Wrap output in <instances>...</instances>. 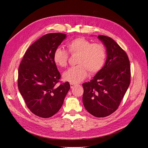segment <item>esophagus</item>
Segmentation results:
<instances>
[{"label":"esophagus","mask_w":148,"mask_h":148,"mask_svg":"<svg viewBox=\"0 0 148 148\" xmlns=\"http://www.w3.org/2000/svg\"><path fill=\"white\" fill-rule=\"evenodd\" d=\"M75 83H70V86H71V88H73L75 86Z\"/></svg>","instance_id":"1"}]
</instances>
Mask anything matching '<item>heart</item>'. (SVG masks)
Here are the masks:
<instances>
[{"label":"heart","instance_id":"1","mask_svg":"<svg viewBox=\"0 0 148 148\" xmlns=\"http://www.w3.org/2000/svg\"><path fill=\"white\" fill-rule=\"evenodd\" d=\"M68 51L77 54L76 66L70 68L63 74L64 80L73 83H78L86 78L88 73L95 74L103 66L106 51L101 44H92L83 37L74 39L68 42ZM69 54L67 51L61 47H57L53 53V61L61 68H65L68 65Z\"/></svg>","mask_w":148,"mask_h":148}]
</instances>
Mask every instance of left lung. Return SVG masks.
<instances>
[{"mask_svg":"<svg viewBox=\"0 0 148 148\" xmlns=\"http://www.w3.org/2000/svg\"><path fill=\"white\" fill-rule=\"evenodd\" d=\"M98 38L106 47L107 59L93 79L83 84V103L89 113L103 118L117 110L130 86L131 71L125 51L112 38Z\"/></svg>","mask_w":148,"mask_h":148,"instance_id":"left-lung-1","label":"left lung"}]
</instances>
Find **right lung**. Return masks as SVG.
Wrapping results in <instances>:
<instances>
[{
    "instance_id": "obj_1",
    "label": "right lung",
    "mask_w": 148,
    "mask_h": 148,
    "mask_svg": "<svg viewBox=\"0 0 148 148\" xmlns=\"http://www.w3.org/2000/svg\"><path fill=\"white\" fill-rule=\"evenodd\" d=\"M66 38L61 33L46 34L30 46L18 68V88L29 109L48 118L62 107L70 89L67 82L57 86L60 74L53 53Z\"/></svg>"
}]
</instances>
